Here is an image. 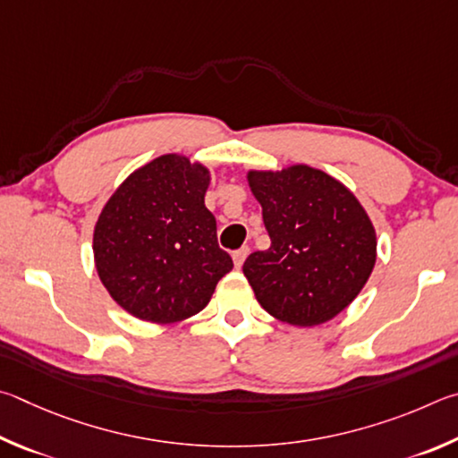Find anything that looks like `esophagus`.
Here are the masks:
<instances>
[{"instance_id":"34e87169","label":"esophagus","mask_w":458,"mask_h":458,"mask_svg":"<svg viewBox=\"0 0 458 458\" xmlns=\"http://www.w3.org/2000/svg\"><path fill=\"white\" fill-rule=\"evenodd\" d=\"M247 255H250V247H242V250H237V251H233V263H235V267L239 269L243 266V261H245V258Z\"/></svg>"}]
</instances>
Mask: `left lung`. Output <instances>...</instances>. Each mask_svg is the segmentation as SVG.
Masks as SVG:
<instances>
[{
	"instance_id": "8db88e82",
	"label": "left lung",
	"mask_w": 458,
	"mask_h": 458,
	"mask_svg": "<svg viewBox=\"0 0 458 458\" xmlns=\"http://www.w3.org/2000/svg\"><path fill=\"white\" fill-rule=\"evenodd\" d=\"M271 239L243 274L259 306L279 322H330L362 292L376 263V229L346 184L319 168L247 171Z\"/></svg>"
}]
</instances>
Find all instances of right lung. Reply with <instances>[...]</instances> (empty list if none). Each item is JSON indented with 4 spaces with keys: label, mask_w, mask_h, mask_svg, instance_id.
I'll return each mask as SVG.
<instances>
[{
    "label": "right lung",
    "mask_w": 458,
    "mask_h": 458,
    "mask_svg": "<svg viewBox=\"0 0 458 458\" xmlns=\"http://www.w3.org/2000/svg\"><path fill=\"white\" fill-rule=\"evenodd\" d=\"M211 171L179 152L160 155L112 192L94 225V266L110 298L150 324L199 314L233 269L205 207Z\"/></svg>",
    "instance_id": "add662e5"
}]
</instances>
